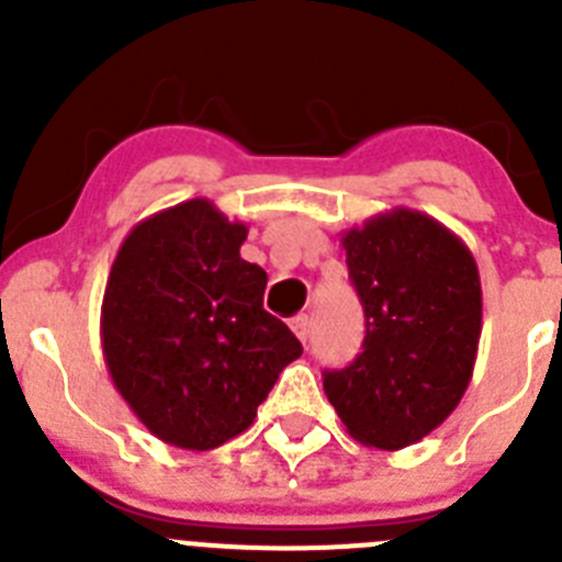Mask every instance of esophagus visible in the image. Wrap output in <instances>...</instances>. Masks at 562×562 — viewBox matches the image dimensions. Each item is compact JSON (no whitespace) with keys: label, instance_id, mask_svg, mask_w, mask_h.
I'll use <instances>...</instances> for the list:
<instances>
[{"label":"esophagus","instance_id":"34e87169","mask_svg":"<svg viewBox=\"0 0 562 562\" xmlns=\"http://www.w3.org/2000/svg\"><path fill=\"white\" fill-rule=\"evenodd\" d=\"M290 326H292V331H295V337L301 342H306V337H310V326H312V321H310V315H295L290 321Z\"/></svg>","mask_w":562,"mask_h":562}]
</instances>
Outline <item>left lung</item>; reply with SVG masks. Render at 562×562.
<instances>
[{
	"label": "left lung",
	"instance_id": "left-lung-1",
	"mask_svg": "<svg viewBox=\"0 0 562 562\" xmlns=\"http://www.w3.org/2000/svg\"><path fill=\"white\" fill-rule=\"evenodd\" d=\"M340 241L366 340L351 366L326 371L324 391L351 439L402 450L439 428L473 380L479 267L453 231L411 207L380 213Z\"/></svg>",
	"mask_w": 562,
	"mask_h": 562
}]
</instances>
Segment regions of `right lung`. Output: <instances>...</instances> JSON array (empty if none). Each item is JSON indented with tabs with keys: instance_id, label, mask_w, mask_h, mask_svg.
<instances>
[{
	"instance_id": "1",
	"label": "right lung",
	"mask_w": 562,
	"mask_h": 562,
	"mask_svg": "<svg viewBox=\"0 0 562 562\" xmlns=\"http://www.w3.org/2000/svg\"><path fill=\"white\" fill-rule=\"evenodd\" d=\"M245 222L188 200L137 222L109 270L103 360L157 439L213 450L245 434L297 337L265 310L267 272L241 258Z\"/></svg>"
}]
</instances>
